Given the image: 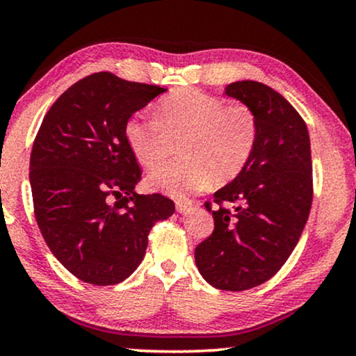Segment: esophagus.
Here are the masks:
<instances>
[{
    "label": "esophagus",
    "instance_id": "obj_1",
    "mask_svg": "<svg viewBox=\"0 0 356 356\" xmlns=\"http://www.w3.org/2000/svg\"><path fill=\"white\" fill-rule=\"evenodd\" d=\"M175 207H177L179 213H191L197 207V204L191 199H177L175 200Z\"/></svg>",
    "mask_w": 356,
    "mask_h": 356
}]
</instances>
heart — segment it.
<instances>
[{
    "mask_svg": "<svg viewBox=\"0 0 356 356\" xmlns=\"http://www.w3.org/2000/svg\"><path fill=\"white\" fill-rule=\"evenodd\" d=\"M258 118L250 106L209 95L197 88H177L159 102L156 118H131L126 141L136 159L154 168L164 159L169 136H182V157L156 168L147 184L170 195L230 182L250 161L258 141Z\"/></svg>",
    "mask_w": 356,
    "mask_h": 356,
    "instance_id": "1",
    "label": "heart"
}]
</instances>
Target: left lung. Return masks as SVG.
I'll list each match as a JSON object with an SVG mask.
<instances>
[{
  "mask_svg": "<svg viewBox=\"0 0 356 356\" xmlns=\"http://www.w3.org/2000/svg\"><path fill=\"white\" fill-rule=\"evenodd\" d=\"M225 95L250 106L258 141L245 168L213 193V233L195 248L209 284L246 291L271 279L286 263L312 205V157L307 126L296 108L268 85L241 80Z\"/></svg>",
  "mask_w": 356,
  "mask_h": 356,
  "instance_id": "8db88e82",
  "label": "left lung"
}]
</instances>
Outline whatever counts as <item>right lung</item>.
Returning <instances> with one entry per match:
<instances>
[{
    "label": "right lung",
    "mask_w": 356,
    "mask_h": 356,
    "mask_svg": "<svg viewBox=\"0 0 356 356\" xmlns=\"http://www.w3.org/2000/svg\"><path fill=\"white\" fill-rule=\"evenodd\" d=\"M164 92L98 72L67 88L44 116L29 163L35 222L80 281L111 286L131 276L152 225L174 213L168 197L134 192L141 169L124 134L133 113Z\"/></svg>",
    "instance_id": "1"
}]
</instances>
